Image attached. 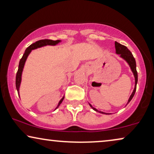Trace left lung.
<instances>
[{"label": "left lung", "instance_id": "8db88e82", "mask_svg": "<svg viewBox=\"0 0 154 154\" xmlns=\"http://www.w3.org/2000/svg\"><path fill=\"white\" fill-rule=\"evenodd\" d=\"M115 48H116V53L117 54H119L120 57L123 59V60H125V62L128 63V65H129V66L130 67V69H131L132 72L133 73V75L134 77V88L133 91H132V92L131 95L130 96L129 99H128V101L127 103V104H128V103L131 101L132 97H134V93H135V91H136L137 83V69H136V62H135V60H134L133 55H132V54L131 53V52H130V50L128 49V48L125 47V45H121V44H120L118 43V42L116 41L115 42ZM89 105L94 111H97V112L102 113V114H111V113H104V112H103V111H100L97 110V109L92 106V105L90 104V103H89Z\"/></svg>", "mask_w": 154, "mask_h": 154}]
</instances>
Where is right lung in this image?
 <instances>
[{
    "mask_svg": "<svg viewBox=\"0 0 154 154\" xmlns=\"http://www.w3.org/2000/svg\"><path fill=\"white\" fill-rule=\"evenodd\" d=\"M61 42H62V41H60V40H57V41H52V40H48V39L40 40V41H36L35 43L31 44V45H29V47L26 48V50H25V52H24V54H23L22 59H21L20 61V64H19V67H18V71H17V75H16L15 84H16V88H17V90L19 97H20V88L21 83H22V75L23 69H24L25 63H26L27 58H28V57L29 54H30L31 51H32L33 50L37 49V48L44 47V46L57 45V44L61 43ZM64 98V96H63V97L60 100L57 106V107L54 110H56V109H57L59 106H60V105L62 104Z\"/></svg>",
    "mask_w": 154,
    "mask_h": 154,
    "instance_id": "1",
    "label": "right lung"
}]
</instances>
